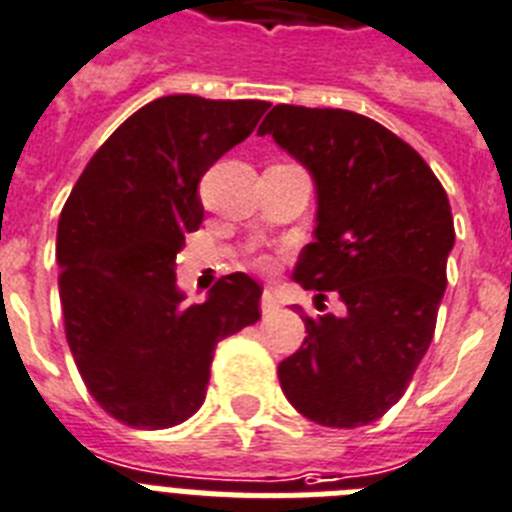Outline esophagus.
<instances>
[{
	"instance_id": "34e87169",
	"label": "esophagus",
	"mask_w": 512,
	"mask_h": 512,
	"mask_svg": "<svg viewBox=\"0 0 512 512\" xmlns=\"http://www.w3.org/2000/svg\"><path fill=\"white\" fill-rule=\"evenodd\" d=\"M279 310V300L274 298L272 290H264V295H261V313L264 316H272V313H277Z\"/></svg>"
}]
</instances>
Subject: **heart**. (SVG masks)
Returning <instances> with one entry per match:
<instances>
[{"label":"heart","instance_id":"1","mask_svg":"<svg viewBox=\"0 0 512 512\" xmlns=\"http://www.w3.org/2000/svg\"><path fill=\"white\" fill-rule=\"evenodd\" d=\"M259 264H261V266H264V269H272V261H269V259H261V261H259Z\"/></svg>","mask_w":512,"mask_h":512}]
</instances>
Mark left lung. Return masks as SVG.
Returning <instances> with one entry per match:
<instances>
[{"label": "left lung", "mask_w": 512, "mask_h": 512, "mask_svg": "<svg viewBox=\"0 0 512 512\" xmlns=\"http://www.w3.org/2000/svg\"><path fill=\"white\" fill-rule=\"evenodd\" d=\"M259 134L313 173L316 240L295 279L318 310L336 292L342 316H303L300 349L279 362L287 401L323 427H362L404 396L435 334L456 240L443 183L414 147L342 108L274 106Z\"/></svg>", "instance_id": "1"}]
</instances>
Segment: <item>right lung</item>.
<instances>
[{
  "label": "right lung",
  "instance_id": "obj_1",
  "mask_svg": "<svg viewBox=\"0 0 512 512\" xmlns=\"http://www.w3.org/2000/svg\"><path fill=\"white\" fill-rule=\"evenodd\" d=\"M266 100L165 95L131 113L90 157L56 233L64 331L87 391L137 430L181 425L207 399L214 347L261 318L248 274L220 277L207 303L176 287L199 181L256 129Z\"/></svg>",
  "mask_w": 512,
  "mask_h": 512
}]
</instances>
